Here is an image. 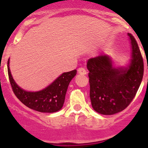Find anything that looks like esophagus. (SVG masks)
Instances as JSON below:
<instances>
[{"mask_svg": "<svg viewBox=\"0 0 148 148\" xmlns=\"http://www.w3.org/2000/svg\"><path fill=\"white\" fill-rule=\"evenodd\" d=\"M77 72H78V73H80V75H86L87 74L86 70H85V68H83V67H81V68H79L78 69H77Z\"/></svg>", "mask_w": 148, "mask_h": 148, "instance_id": "obj_1", "label": "esophagus"}]
</instances>
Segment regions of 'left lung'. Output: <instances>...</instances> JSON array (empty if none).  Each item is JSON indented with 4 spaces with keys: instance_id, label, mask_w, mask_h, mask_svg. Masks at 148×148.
Here are the masks:
<instances>
[{
    "instance_id": "1",
    "label": "left lung",
    "mask_w": 148,
    "mask_h": 148,
    "mask_svg": "<svg viewBox=\"0 0 148 148\" xmlns=\"http://www.w3.org/2000/svg\"><path fill=\"white\" fill-rule=\"evenodd\" d=\"M132 44V59L128 68H115L108 56L90 58V97L92 108L103 115H113L125 109L136 95L142 82L144 63L137 41L128 33Z\"/></svg>"
}]
</instances>
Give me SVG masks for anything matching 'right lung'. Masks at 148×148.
Returning <instances> with one entry per match:
<instances>
[{"label":"right lung","instance_id":"right-lung-1","mask_svg":"<svg viewBox=\"0 0 148 148\" xmlns=\"http://www.w3.org/2000/svg\"><path fill=\"white\" fill-rule=\"evenodd\" d=\"M76 73V70L64 73L45 89L38 92H27L13 80L9 68V59L8 60V73L15 95L25 106L41 112H55L61 109L68 85Z\"/></svg>","mask_w":148,"mask_h":148}]
</instances>
